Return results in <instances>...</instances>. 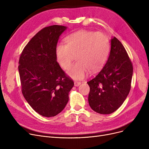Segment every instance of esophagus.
<instances>
[{
    "mask_svg": "<svg viewBox=\"0 0 149 149\" xmlns=\"http://www.w3.org/2000/svg\"><path fill=\"white\" fill-rule=\"evenodd\" d=\"M81 84V83L80 82H78V81H75L74 82V86H79V85H80Z\"/></svg>",
    "mask_w": 149,
    "mask_h": 149,
    "instance_id": "1",
    "label": "esophagus"
}]
</instances>
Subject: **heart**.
I'll use <instances>...</instances> for the list:
<instances>
[{"label": "heart", "mask_w": 149, "mask_h": 149, "mask_svg": "<svg viewBox=\"0 0 149 149\" xmlns=\"http://www.w3.org/2000/svg\"><path fill=\"white\" fill-rule=\"evenodd\" d=\"M65 41L66 44L57 45L56 55L58 64L64 69L69 67L76 56L77 62L66 72L71 79H84L88 75L89 70L95 72L105 63L110 44L104 34L82 30L69 35Z\"/></svg>", "instance_id": "heart-1"}]
</instances>
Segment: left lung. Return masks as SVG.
<instances>
[{
  "mask_svg": "<svg viewBox=\"0 0 149 149\" xmlns=\"http://www.w3.org/2000/svg\"><path fill=\"white\" fill-rule=\"evenodd\" d=\"M133 66L122 43L116 37L111 40L110 54L103 68L87 82L91 109L100 114L116 111L126 99L130 90Z\"/></svg>",
  "mask_w": 149,
  "mask_h": 149,
  "instance_id": "left-lung-1",
  "label": "left lung"
}]
</instances>
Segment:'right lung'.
<instances>
[{
    "label": "right lung",
    "mask_w": 149,
    "mask_h": 149,
    "mask_svg": "<svg viewBox=\"0 0 149 149\" xmlns=\"http://www.w3.org/2000/svg\"><path fill=\"white\" fill-rule=\"evenodd\" d=\"M67 28L52 25L42 29L26 45L19 61L23 95L36 112L45 117L63 110L74 85L60 68L56 55L59 37Z\"/></svg>",
    "instance_id": "obj_1"
}]
</instances>
